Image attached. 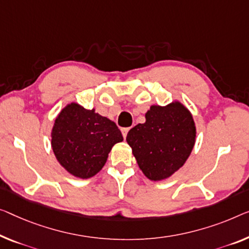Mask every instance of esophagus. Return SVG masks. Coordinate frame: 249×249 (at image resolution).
Masks as SVG:
<instances>
[{
  "label": "esophagus",
  "mask_w": 249,
  "mask_h": 249,
  "mask_svg": "<svg viewBox=\"0 0 249 249\" xmlns=\"http://www.w3.org/2000/svg\"><path fill=\"white\" fill-rule=\"evenodd\" d=\"M128 131H129V127H124V128H122V134H123V137H124V139L126 137V135H127Z\"/></svg>",
  "instance_id": "34e87169"
}]
</instances>
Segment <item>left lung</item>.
Masks as SVG:
<instances>
[{
    "instance_id": "8db88e82",
    "label": "left lung",
    "mask_w": 249,
    "mask_h": 249,
    "mask_svg": "<svg viewBox=\"0 0 249 249\" xmlns=\"http://www.w3.org/2000/svg\"><path fill=\"white\" fill-rule=\"evenodd\" d=\"M145 123L127 133L140 169L150 180L169 178L184 164L196 142V126L190 112L179 102L151 106Z\"/></svg>"
}]
</instances>
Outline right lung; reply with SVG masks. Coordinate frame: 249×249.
I'll list each match as a JSON object with an SVG mask.
<instances>
[{
  "mask_svg": "<svg viewBox=\"0 0 249 249\" xmlns=\"http://www.w3.org/2000/svg\"><path fill=\"white\" fill-rule=\"evenodd\" d=\"M123 141L108 118L69 104L55 118L51 146L59 163L72 176L88 179L101 171L114 144Z\"/></svg>",
  "mask_w": 249,
  "mask_h": 249,
  "instance_id": "add662e5",
  "label": "right lung"
}]
</instances>
